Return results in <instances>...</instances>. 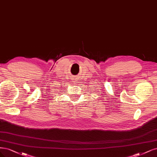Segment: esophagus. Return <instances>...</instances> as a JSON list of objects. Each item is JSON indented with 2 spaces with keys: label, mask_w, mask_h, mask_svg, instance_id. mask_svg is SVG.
<instances>
[{
  "label": "esophagus",
  "mask_w": 157,
  "mask_h": 157,
  "mask_svg": "<svg viewBox=\"0 0 157 157\" xmlns=\"http://www.w3.org/2000/svg\"><path fill=\"white\" fill-rule=\"evenodd\" d=\"M77 80H78V77H77V76H75V77H73L72 78V80H73V82L74 83H76Z\"/></svg>",
  "instance_id": "obj_1"
}]
</instances>
